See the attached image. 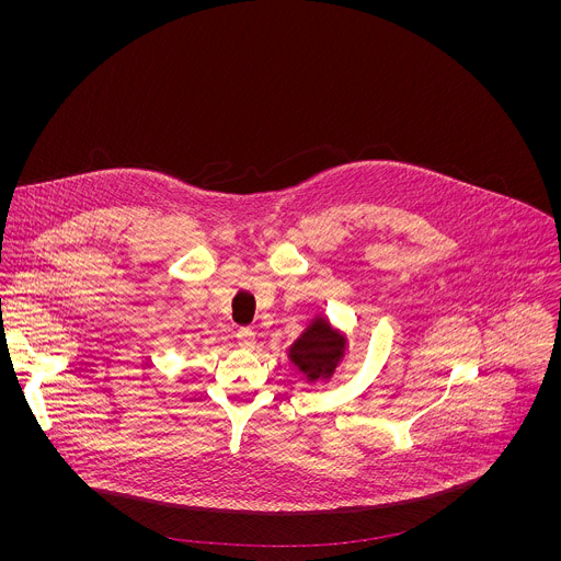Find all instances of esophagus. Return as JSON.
I'll use <instances>...</instances> for the list:
<instances>
[{"label":"esophagus","instance_id":"1","mask_svg":"<svg viewBox=\"0 0 561 561\" xmlns=\"http://www.w3.org/2000/svg\"><path fill=\"white\" fill-rule=\"evenodd\" d=\"M255 342H257V337H255V333H253L251 329H239V331H237V344H239V348L251 351V348L255 346Z\"/></svg>","mask_w":561,"mask_h":561}]
</instances>
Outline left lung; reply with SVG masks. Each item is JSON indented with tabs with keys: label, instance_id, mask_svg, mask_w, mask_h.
Masks as SVG:
<instances>
[{
	"label": "left lung",
	"instance_id": "8db88e82",
	"mask_svg": "<svg viewBox=\"0 0 561 561\" xmlns=\"http://www.w3.org/2000/svg\"><path fill=\"white\" fill-rule=\"evenodd\" d=\"M344 353V337L335 333L327 319H314L308 331L293 344L290 359L310 381L331 377Z\"/></svg>",
	"mask_w": 561,
	"mask_h": 561
}]
</instances>
